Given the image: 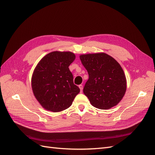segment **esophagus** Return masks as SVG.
Segmentation results:
<instances>
[{
  "mask_svg": "<svg viewBox=\"0 0 155 155\" xmlns=\"http://www.w3.org/2000/svg\"><path fill=\"white\" fill-rule=\"evenodd\" d=\"M79 88H80V91H81V92H83V85H79Z\"/></svg>",
  "mask_w": 155,
  "mask_h": 155,
  "instance_id": "34e87169",
  "label": "esophagus"
}]
</instances>
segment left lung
I'll use <instances>...</instances> for the list:
<instances>
[{"label": "left lung", "mask_w": 155, "mask_h": 155, "mask_svg": "<svg viewBox=\"0 0 155 155\" xmlns=\"http://www.w3.org/2000/svg\"><path fill=\"white\" fill-rule=\"evenodd\" d=\"M79 58L88 74L83 93L91 105L104 110L116 106L123 98L127 87L120 64L105 53L81 55Z\"/></svg>", "instance_id": "obj_1"}]
</instances>
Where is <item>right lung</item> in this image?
<instances>
[{
    "label": "right lung",
    "mask_w": 155,
    "mask_h": 155,
    "mask_svg": "<svg viewBox=\"0 0 155 155\" xmlns=\"http://www.w3.org/2000/svg\"><path fill=\"white\" fill-rule=\"evenodd\" d=\"M75 58L70 51H52L36 66L31 78L32 91L46 110L56 112L68 109L80 91L74 84L68 68Z\"/></svg>",
    "instance_id": "add662e5"
}]
</instances>
